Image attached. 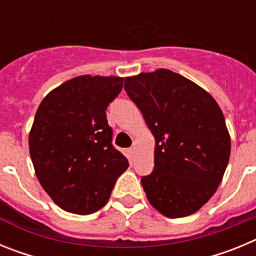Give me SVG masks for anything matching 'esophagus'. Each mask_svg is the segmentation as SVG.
<instances>
[{"mask_svg":"<svg viewBox=\"0 0 256 256\" xmlns=\"http://www.w3.org/2000/svg\"><path fill=\"white\" fill-rule=\"evenodd\" d=\"M128 154H130V158H133V156H134V154H136V148H134V146H133V148H130V150H128Z\"/></svg>","mask_w":256,"mask_h":256,"instance_id":"34e87169","label":"esophagus"}]
</instances>
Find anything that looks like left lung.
Instances as JSON below:
<instances>
[{"instance_id":"left-lung-1","label":"left lung","mask_w":256,"mask_h":256,"mask_svg":"<svg viewBox=\"0 0 256 256\" xmlns=\"http://www.w3.org/2000/svg\"><path fill=\"white\" fill-rule=\"evenodd\" d=\"M124 90L155 138L154 172L141 180L162 216L182 218L206 204L223 180L230 136L214 97L168 69L126 76Z\"/></svg>"}]
</instances>
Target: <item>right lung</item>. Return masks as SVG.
<instances>
[{
    "label": "right lung",
    "mask_w": 256,
    "mask_h": 256,
    "mask_svg": "<svg viewBox=\"0 0 256 256\" xmlns=\"http://www.w3.org/2000/svg\"><path fill=\"white\" fill-rule=\"evenodd\" d=\"M122 76H79L54 88L38 106L29 132L36 176L65 212L87 216L108 201L130 162L112 144L106 108Z\"/></svg>",
    "instance_id": "obj_1"
}]
</instances>
